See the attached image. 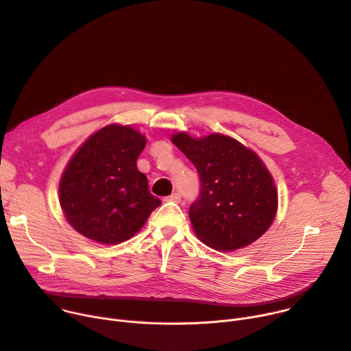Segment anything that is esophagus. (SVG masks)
Returning a JSON list of instances; mask_svg holds the SVG:
<instances>
[{
	"mask_svg": "<svg viewBox=\"0 0 351 351\" xmlns=\"http://www.w3.org/2000/svg\"><path fill=\"white\" fill-rule=\"evenodd\" d=\"M166 199H167V201H173V202H180V201H181V195H180L178 193H174V194H171L170 197H167Z\"/></svg>",
	"mask_w": 351,
	"mask_h": 351,
	"instance_id": "esophagus-1",
	"label": "esophagus"
}]
</instances>
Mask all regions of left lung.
Instances as JSON below:
<instances>
[{"instance_id":"8db88e82","label":"left lung","mask_w":351,"mask_h":351,"mask_svg":"<svg viewBox=\"0 0 351 351\" xmlns=\"http://www.w3.org/2000/svg\"><path fill=\"white\" fill-rule=\"evenodd\" d=\"M171 142L199 174L201 193L190 219L202 243L233 252L261 237L276 218L278 194L257 153L222 133L197 139L178 132Z\"/></svg>"}]
</instances>
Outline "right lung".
<instances>
[{
  "mask_svg": "<svg viewBox=\"0 0 351 351\" xmlns=\"http://www.w3.org/2000/svg\"><path fill=\"white\" fill-rule=\"evenodd\" d=\"M145 146L139 130L111 123L75 150L59 184L60 206L74 230L99 245H118L143 228L161 204L136 166Z\"/></svg>",
  "mask_w": 351,
  "mask_h": 351,
  "instance_id": "add662e5",
  "label": "right lung"
}]
</instances>
